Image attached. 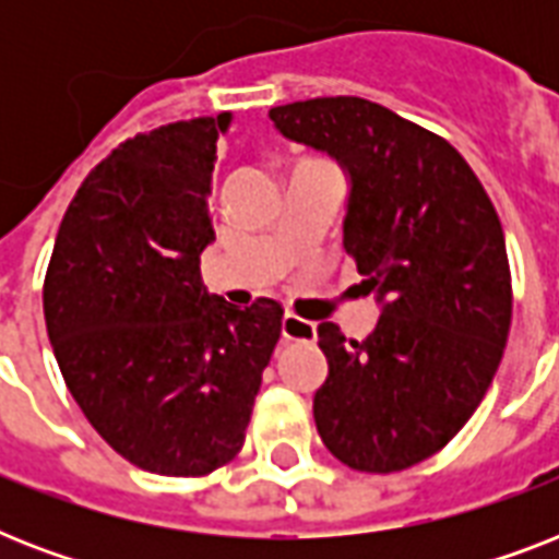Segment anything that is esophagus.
Masks as SVG:
<instances>
[{"instance_id":"obj_1","label":"esophagus","mask_w":559,"mask_h":559,"mask_svg":"<svg viewBox=\"0 0 559 559\" xmlns=\"http://www.w3.org/2000/svg\"><path fill=\"white\" fill-rule=\"evenodd\" d=\"M281 336L287 342H316V324L296 313H287L281 322Z\"/></svg>"}]
</instances>
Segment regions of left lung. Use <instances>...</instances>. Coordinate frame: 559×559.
Here are the masks:
<instances>
[{"instance_id":"1","label":"left lung","mask_w":559,"mask_h":559,"mask_svg":"<svg viewBox=\"0 0 559 559\" xmlns=\"http://www.w3.org/2000/svg\"><path fill=\"white\" fill-rule=\"evenodd\" d=\"M281 133L348 168L345 252L377 293L368 340L319 324L324 447L359 473H400L461 432L502 362L513 287L485 186L443 135L382 104L336 95L272 107Z\"/></svg>"}]
</instances>
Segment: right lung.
Masks as SVG:
<instances>
[{
    "label": "right lung",
    "mask_w": 559,
    "mask_h": 559,
    "mask_svg": "<svg viewBox=\"0 0 559 559\" xmlns=\"http://www.w3.org/2000/svg\"><path fill=\"white\" fill-rule=\"evenodd\" d=\"M231 112L127 139L69 202L43 281V313L66 389L135 467L200 478L246 441L284 307L211 298L200 254Z\"/></svg>",
    "instance_id": "1"
}]
</instances>
